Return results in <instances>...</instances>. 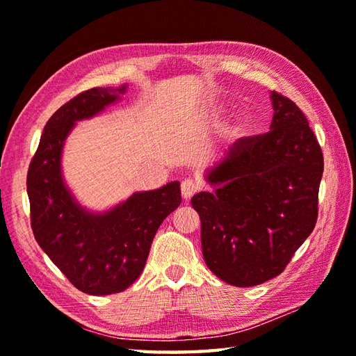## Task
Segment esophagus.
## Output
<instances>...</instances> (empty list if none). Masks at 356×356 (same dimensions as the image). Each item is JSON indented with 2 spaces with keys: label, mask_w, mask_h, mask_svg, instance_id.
Wrapping results in <instances>:
<instances>
[{
  "label": "esophagus",
  "mask_w": 356,
  "mask_h": 356,
  "mask_svg": "<svg viewBox=\"0 0 356 356\" xmlns=\"http://www.w3.org/2000/svg\"><path fill=\"white\" fill-rule=\"evenodd\" d=\"M180 190H182V197L185 200H190L193 195L197 193L199 185L194 182L193 179H185L182 184H180Z\"/></svg>",
  "instance_id": "1"
}]
</instances>
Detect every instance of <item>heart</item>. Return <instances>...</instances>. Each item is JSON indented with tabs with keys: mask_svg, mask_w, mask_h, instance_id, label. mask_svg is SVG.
<instances>
[{
	"mask_svg": "<svg viewBox=\"0 0 356 356\" xmlns=\"http://www.w3.org/2000/svg\"><path fill=\"white\" fill-rule=\"evenodd\" d=\"M245 128H246V120L243 118H237L232 124L226 127V130H225L226 139H228V140L240 139L245 133Z\"/></svg>",
	"mask_w": 356,
	"mask_h": 356,
	"instance_id": "obj_1",
	"label": "heart"
}]
</instances>
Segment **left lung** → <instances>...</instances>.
<instances>
[{"mask_svg":"<svg viewBox=\"0 0 356 356\" xmlns=\"http://www.w3.org/2000/svg\"><path fill=\"white\" fill-rule=\"evenodd\" d=\"M270 131L238 139L205 174L214 191L191 199L207 266L238 287L282 274L318 216L324 168L318 140L291 99L270 92Z\"/></svg>","mask_w":356,"mask_h":356,"instance_id":"8db88e82","label":"left lung"}]
</instances>
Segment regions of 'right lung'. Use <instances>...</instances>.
I'll use <instances>...</instances> for the list:
<instances>
[{
	"instance_id": "1",
	"label": "right lung",
	"mask_w": 356,
	"mask_h": 356,
	"mask_svg": "<svg viewBox=\"0 0 356 356\" xmlns=\"http://www.w3.org/2000/svg\"><path fill=\"white\" fill-rule=\"evenodd\" d=\"M127 92L128 84L97 87L64 104L45 124L27 172L38 245L74 287L90 295L122 292L138 280L159 226L182 202L176 180L95 213L65 184L63 151L74 125L99 115Z\"/></svg>"
}]
</instances>
